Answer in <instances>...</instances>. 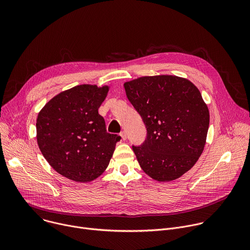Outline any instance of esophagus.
I'll use <instances>...</instances> for the list:
<instances>
[{
	"instance_id": "obj_1",
	"label": "esophagus",
	"mask_w": 250,
	"mask_h": 250,
	"mask_svg": "<svg viewBox=\"0 0 250 250\" xmlns=\"http://www.w3.org/2000/svg\"><path fill=\"white\" fill-rule=\"evenodd\" d=\"M120 135L122 136V138H123L124 140H125V139L127 138V135H126V132H125V131H122V132L120 133Z\"/></svg>"
}]
</instances>
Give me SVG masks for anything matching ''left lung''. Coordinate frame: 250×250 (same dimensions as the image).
Returning a JSON list of instances; mask_svg holds the SVG:
<instances>
[{
  "label": "left lung",
  "mask_w": 250,
  "mask_h": 250,
  "mask_svg": "<svg viewBox=\"0 0 250 250\" xmlns=\"http://www.w3.org/2000/svg\"><path fill=\"white\" fill-rule=\"evenodd\" d=\"M124 87L147 130L144 144L132 146L141 169L159 182L181 177L206 145L209 114L200 91L172 75L140 77Z\"/></svg>",
  "instance_id": "left-lung-1"
}]
</instances>
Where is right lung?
<instances>
[{
  "label": "right lung",
  "instance_id": "right-lung-1",
  "mask_svg": "<svg viewBox=\"0 0 250 250\" xmlns=\"http://www.w3.org/2000/svg\"><path fill=\"white\" fill-rule=\"evenodd\" d=\"M108 92V86H75L53 97L38 116L39 147L50 166L70 180H95L108 167L121 140L106 132L98 113Z\"/></svg>",
  "mask_w": 250,
  "mask_h": 250
}]
</instances>
